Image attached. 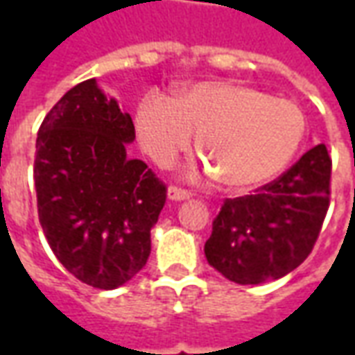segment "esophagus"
Here are the masks:
<instances>
[{
  "instance_id": "1",
  "label": "esophagus",
  "mask_w": 355,
  "mask_h": 355,
  "mask_svg": "<svg viewBox=\"0 0 355 355\" xmlns=\"http://www.w3.org/2000/svg\"><path fill=\"white\" fill-rule=\"evenodd\" d=\"M167 198L173 201H184L192 198V192L182 190V188H177V186H169V190H167Z\"/></svg>"
}]
</instances>
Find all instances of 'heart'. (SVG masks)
Instances as JSON below:
<instances>
[{
    "instance_id": "1",
    "label": "heart",
    "mask_w": 355,
    "mask_h": 355,
    "mask_svg": "<svg viewBox=\"0 0 355 355\" xmlns=\"http://www.w3.org/2000/svg\"><path fill=\"white\" fill-rule=\"evenodd\" d=\"M135 121L140 144L159 165L175 162L203 132L200 146L211 169L224 188L236 192L274 180L306 132L304 114L295 102L238 81L196 83L178 101L150 93Z\"/></svg>"
}]
</instances>
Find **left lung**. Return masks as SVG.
Returning <instances> with one entry per match:
<instances>
[{
    "instance_id": "obj_1",
    "label": "left lung",
    "mask_w": 355,
    "mask_h": 355,
    "mask_svg": "<svg viewBox=\"0 0 355 355\" xmlns=\"http://www.w3.org/2000/svg\"><path fill=\"white\" fill-rule=\"evenodd\" d=\"M329 196L331 157L318 144L253 196L224 201L205 243L207 262L239 285L287 275L312 253Z\"/></svg>"
}]
</instances>
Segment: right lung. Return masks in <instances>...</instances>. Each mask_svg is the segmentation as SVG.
Wrapping results in <instances>:
<instances>
[{
	"mask_svg": "<svg viewBox=\"0 0 355 355\" xmlns=\"http://www.w3.org/2000/svg\"><path fill=\"white\" fill-rule=\"evenodd\" d=\"M135 125L96 80L78 83L51 108L35 140L34 182L43 234L80 282L116 289L146 264L150 230L167 188L127 157Z\"/></svg>",
	"mask_w": 355,
	"mask_h": 355,
	"instance_id": "obj_1",
	"label": "right lung"
}]
</instances>
